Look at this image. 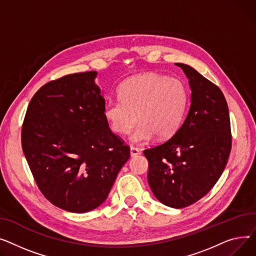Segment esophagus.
<instances>
[{"label": "esophagus", "mask_w": 256, "mask_h": 256, "mask_svg": "<svg viewBox=\"0 0 256 256\" xmlns=\"http://www.w3.org/2000/svg\"><path fill=\"white\" fill-rule=\"evenodd\" d=\"M138 154H140V148H135V146H131L130 148V155H131V157H135V156H138Z\"/></svg>", "instance_id": "esophagus-1"}]
</instances>
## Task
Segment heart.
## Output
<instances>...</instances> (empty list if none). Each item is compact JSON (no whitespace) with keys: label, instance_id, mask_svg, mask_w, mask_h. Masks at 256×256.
Segmentation results:
<instances>
[{"label":"heart","instance_id":"b5f03b06","mask_svg":"<svg viewBox=\"0 0 256 256\" xmlns=\"http://www.w3.org/2000/svg\"><path fill=\"white\" fill-rule=\"evenodd\" d=\"M188 95L184 84L176 78L148 73L125 82L118 88V99H110L104 105V118L110 130L130 135L131 142L144 144L155 135L168 140L183 121Z\"/></svg>","mask_w":256,"mask_h":256}]
</instances>
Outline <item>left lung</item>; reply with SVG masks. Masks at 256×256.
<instances>
[{"label":"left lung","mask_w":256,"mask_h":256,"mask_svg":"<svg viewBox=\"0 0 256 256\" xmlns=\"http://www.w3.org/2000/svg\"><path fill=\"white\" fill-rule=\"evenodd\" d=\"M189 80L191 104L182 126L168 140L146 148L148 182L156 198L176 208L211 190L232 150L228 106L221 90L192 67L176 63Z\"/></svg>","instance_id":"obj_1"}]
</instances>
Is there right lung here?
<instances>
[{
    "instance_id": "right-lung-1",
    "label": "right lung",
    "mask_w": 256,
    "mask_h": 256,
    "mask_svg": "<svg viewBox=\"0 0 256 256\" xmlns=\"http://www.w3.org/2000/svg\"><path fill=\"white\" fill-rule=\"evenodd\" d=\"M96 71L74 73L41 86L22 128V151L46 200L86 213L105 200L130 148L112 132Z\"/></svg>"
}]
</instances>
